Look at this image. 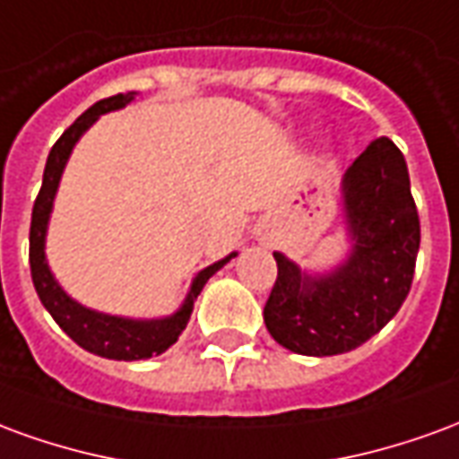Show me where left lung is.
Segmentation results:
<instances>
[{
    "instance_id": "8db88e82",
    "label": "left lung",
    "mask_w": 459,
    "mask_h": 459,
    "mask_svg": "<svg viewBox=\"0 0 459 459\" xmlns=\"http://www.w3.org/2000/svg\"><path fill=\"white\" fill-rule=\"evenodd\" d=\"M351 250L325 275H307L273 253L278 280L263 319L270 337L302 356L351 351L395 317L411 292L420 221L408 167L388 137L366 147L342 179Z\"/></svg>"
}]
</instances>
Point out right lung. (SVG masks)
Returning <instances> with one entry per match:
<instances>
[{
	"label": "right lung",
	"mask_w": 459,
	"mask_h": 459,
	"mask_svg": "<svg viewBox=\"0 0 459 459\" xmlns=\"http://www.w3.org/2000/svg\"><path fill=\"white\" fill-rule=\"evenodd\" d=\"M134 93H117L113 98H105L93 108H88L78 120L68 127V130L58 137L48 160H46L44 169V184L41 191L34 201V211H31V230H29V263H31V280L39 292L41 305L48 309V315L56 319V325L64 329L68 337L74 339L75 344L83 346L85 351L103 359H115V361H140V359H150V356H160L167 351L179 334L186 329V322L194 309V299L199 298L204 285L209 282L213 273H219L230 258H236L238 253H230L219 263H213L209 268H204L194 278L189 288V295L184 299L174 315L160 319H130L117 317V315H103L95 309L83 307L81 302L65 295V290L56 282L54 273L46 263V229H48V219H51V209H54L56 191H58V181L65 169V161L74 152L75 142L83 137V132L93 125L100 115L110 113V110H120L130 103Z\"/></svg>",
	"instance_id": "1"
}]
</instances>
